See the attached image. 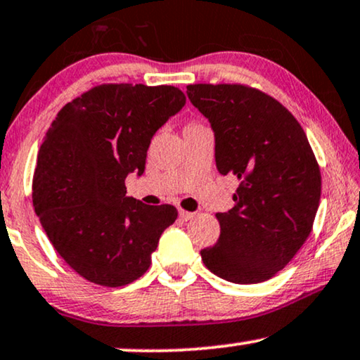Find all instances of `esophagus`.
Segmentation results:
<instances>
[{
    "mask_svg": "<svg viewBox=\"0 0 360 360\" xmlns=\"http://www.w3.org/2000/svg\"><path fill=\"white\" fill-rule=\"evenodd\" d=\"M194 215H195L194 212H188V210H183V209L179 210V219H181V220H184V222H188V220L193 219Z\"/></svg>",
    "mask_w": 360,
    "mask_h": 360,
    "instance_id": "obj_1",
    "label": "esophagus"
}]
</instances>
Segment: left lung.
I'll list each match as a JSON object with an SVG mask.
<instances>
[{"instance_id": "1", "label": "left lung", "mask_w": 360, "mask_h": 360, "mask_svg": "<svg viewBox=\"0 0 360 360\" xmlns=\"http://www.w3.org/2000/svg\"><path fill=\"white\" fill-rule=\"evenodd\" d=\"M209 120L220 174L238 179L233 207L215 214L220 236L200 250L214 275L238 285L275 276L311 233L321 172L303 128L278 100L238 84L188 85Z\"/></svg>"}]
</instances>
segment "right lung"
Returning a JSON list of instances; mask_svg holds the SVG:
<instances>
[{"label": "right lung", "instance_id": "1", "mask_svg": "<svg viewBox=\"0 0 360 360\" xmlns=\"http://www.w3.org/2000/svg\"><path fill=\"white\" fill-rule=\"evenodd\" d=\"M186 103L177 87L103 84L62 107L44 136L32 179L42 229L67 265L102 286H124L151 265L176 207L127 195L145 172L155 133Z\"/></svg>", "mask_w": 360, "mask_h": 360}]
</instances>
